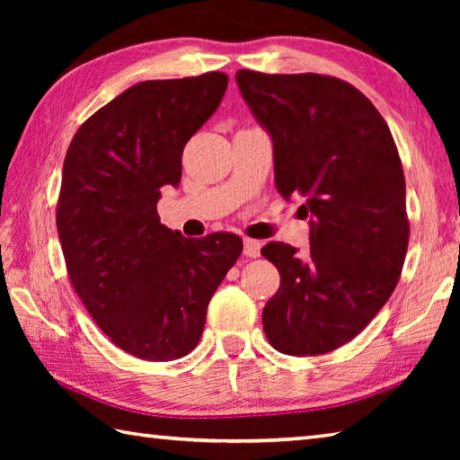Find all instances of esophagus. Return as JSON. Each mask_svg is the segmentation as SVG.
<instances>
[{"mask_svg":"<svg viewBox=\"0 0 460 460\" xmlns=\"http://www.w3.org/2000/svg\"><path fill=\"white\" fill-rule=\"evenodd\" d=\"M261 243L259 241H255V239H245L243 241V252H245L247 257H251V259H255V257H259L261 255Z\"/></svg>","mask_w":460,"mask_h":460,"instance_id":"34e87169","label":"esophagus"}]
</instances>
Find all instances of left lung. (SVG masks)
Wrapping results in <instances>:
<instances>
[{
    "label": "left lung",
    "mask_w": 460,
    "mask_h": 460,
    "mask_svg": "<svg viewBox=\"0 0 460 460\" xmlns=\"http://www.w3.org/2000/svg\"><path fill=\"white\" fill-rule=\"evenodd\" d=\"M243 99L275 146V183L305 198L310 249H261L280 272L265 308L270 346L320 356L344 346L385 305L409 245L405 175L384 116L336 76L265 75L241 68Z\"/></svg>",
    "instance_id": "1"
}]
</instances>
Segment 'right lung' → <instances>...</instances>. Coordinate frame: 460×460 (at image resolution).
<instances>
[{
	"label": "right lung",
	"mask_w": 460,
	"mask_h": 460,
	"mask_svg": "<svg viewBox=\"0 0 460 460\" xmlns=\"http://www.w3.org/2000/svg\"><path fill=\"white\" fill-rule=\"evenodd\" d=\"M227 83L205 73L134 84L83 122L65 155L57 231L68 279L104 334L140 359L198 346L213 292L243 251L233 233L185 239L155 209Z\"/></svg>",
	"instance_id": "right-lung-1"
}]
</instances>
